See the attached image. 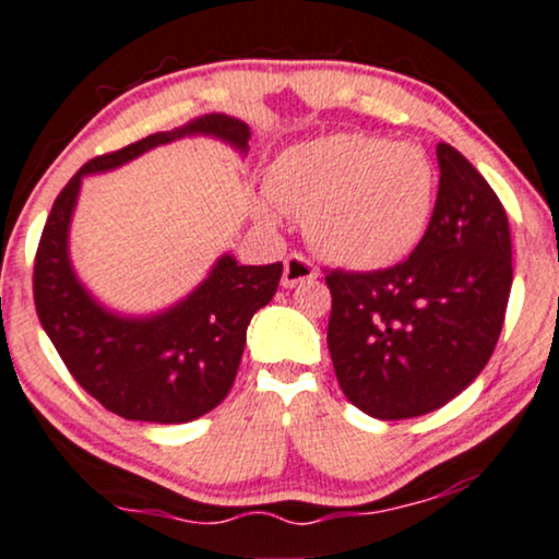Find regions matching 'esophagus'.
<instances>
[{"mask_svg": "<svg viewBox=\"0 0 559 559\" xmlns=\"http://www.w3.org/2000/svg\"><path fill=\"white\" fill-rule=\"evenodd\" d=\"M316 267H312V262L308 257L302 254H289L284 260V278H281V284H284V289H294V286L305 284V281H312L316 278Z\"/></svg>", "mask_w": 559, "mask_h": 559, "instance_id": "esophagus-1", "label": "esophagus"}]
</instances>
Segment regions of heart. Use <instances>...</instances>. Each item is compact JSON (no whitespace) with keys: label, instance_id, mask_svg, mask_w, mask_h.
<instances>
[{"label":"heart","instance_id":"1","mask_svg":"<svg viewBox=\"0 0 559 559\" xmlns=\"http://www.w3.org/2000/svg\"><path fill=\"white\" fill-rule=\"evenodd\" d=\"M262 223L305 219L312 249L353 270L390 267L419 247L432 219L438 171L419 145L329 134L281 151L270 164Z\"/></svg>","mask_w":559,"mask_h":559}]
</instances>
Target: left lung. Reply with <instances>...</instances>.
<instances>
[{
    "mask_svg": "<svg viewBox=\"0 0 559 559\" xmlns=\"http://www.w3.org/2000/svg\"><path fill=\"white\" fill-rule=\"evenodd\" d=\"M432 219L408 260L331 270L329 353L340 388L373 419L445 406L486 369L512 289V238L499 195L449 143L438 145Z\"/></svg>",
    "mask_w": 559,
    "mask_h": 559,
    "instance_id": "1",
    "label": "left lung"
}]
</instances>
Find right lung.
Returning a JSON list of instances; mask_svg holds the SVG:
<instances>
[{
  "label": "right lung",
  "instance_id": "1",
  "mask_svg": "<svg viewBox=\"0 0 559 559\" xmlns=\"http://www.w3.org/2000/svg\"><path fill=\"white\" fill-rule=\"evenodd\" d=\"M206 134L249 151V127L225 114H206L156 132L127 148L97 156L55 199L34 260V305L41 329L71 377L114 414L132 421L182 425L225 401L247 345V326L278 289L281 262L238 265L223 254L204 281L171 308L153 316H119L103 308L76 278L69 228L82 180L143 156L171 140Z\"/></svg>",
  "mask_w": 559,
  "mask_h": 559
}]
</instances>
